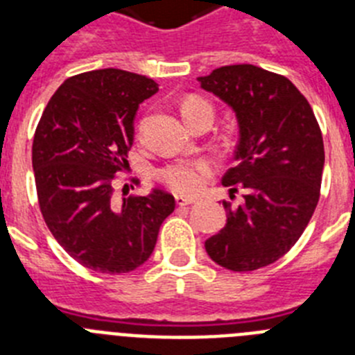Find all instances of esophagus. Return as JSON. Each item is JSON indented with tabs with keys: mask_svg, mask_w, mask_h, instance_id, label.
Returning a JSON list of instances; mask_svg holds the SVG:
<instances>
[{
	"mask_svg": "<svg viewBox=\"0 0 355 355\" xmlns=\"http://www.w3.org/2000/svg\"><path fill=\"white\" fill-rule=\"evenodd\" d=\"M192 202H193L192 197L175 196V205H178V206H188V205H192Z\"/></svg>",
	"mask_w": 355,
	"mask_h": 355,
	"instance_id": "obj_1",
	"label": "esophagus"
}]
</instances>
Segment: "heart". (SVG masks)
Listing matches in <instances>:
<instances>
[{"instance_id": "obj_1", "label": "heart", "mask_w": 355, "mask_h": 355, "mask_svg": "<svg viewBox=\"0 0 355 355\" xmlns=\"http://www.w3.org/2000/svg\"><path fill=\"white\" fill-rule=\"evenodd\" d=\"M202 106H211L200 99V97H188L183 103V115L188 117ZM213 172V162L209 159H178L163 168H159L158 178L165 187H168L172 192L183 193V196H196L202 190L206 183V178Z\"/></svg>"}]
</instances>
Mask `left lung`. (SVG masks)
<instances>
[{"mask_svg":"<svg viewBox=\"0 0 355 355\" xmlns=\"http://www.w3.org/2000/svg\"><path fill=\"white\" fill-rule=\"evenodd\" d=\"M197 80L236 114V167L222 184L247 190L236 209L222 202L227 224L206 240V252L227 270H258L283 258L311 220L325 162L322 131L306 97L281 74L240 64Z\"/></svg>","mask_w":355,"mask_h":355,"instance_id":"left-lung-1","label":"left lung"}]
</instances>
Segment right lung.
Masks as SVG:
<instances>
[{"label": "right lung", "mask_w": 355, "mask_h": 355, "mask_svg": "<svg viewBox=\"0 0 355 355\" xmlns=\"http://www.w3.org/2000/svg\"><path fill=\"white\" fill-rule=\"evenodd\" d=\"M155 80L97 69L69 78L53 94L33 137L31 163L44 220L80 265L126 274L149 259L175 200L163 190L115 206V174L126 168L140 103Z\"/></svg>", "instance_id": "obj_1"}]
</instances>
